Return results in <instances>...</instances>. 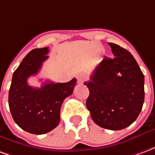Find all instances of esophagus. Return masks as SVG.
<instances>
[{
  "mask_svg": "<svg viewBox=\"0 0 155 155\" xmlns=\"http://www.w3.org/2000/svg\"><path fill=\"white\" fill-rule=\"evenodd\" d=\"M76 79H77L78 83L81 84V83H83V82L84 81V80H85V76H84V74H77V75H76Z\"/></svg>",
  "mask_w": 155,
  "mask_h": 155,
  "instance_id": "esophagus-1",
  "label": "esophagus"
}]
</instances>
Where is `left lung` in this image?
<instances>
[{
	"mask_svg": "<svg viewBox=\"0 0 155 155\" xmlns=\"http://www.w3.org/2000/svg\"><path fill=\"white\" fill-rule=\"evenodd\" d=\"M114 58L104 57L84 82L90 91L86 106L94 122L110 130L130 126L144 101V76L129 51L108 43Z\"/></svg>",
	"mask_w": 155,
	"mask_h": 155,
	"instance_id": "left-lung-1",
	"label": "left lung"
}]
</instances>
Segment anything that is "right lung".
Returning a JSON list of instances; mask_svg holds the SVG:
<instances>
[{
    "label": "right lung",
    "instance_id": "obj_1",
    "mask_svg": "<svg viewBox=\"0 0 155 155\" xmlns=\"http://www.w3.org/2000/svg\"><path fill=\"white\" fill-rule=\"evenodd\" d=\"M49 53L48 47L34 49L13 73L9 91V107L19 127L34 134L54 130L61 120V107L74 91L76 79L66 83L46 81L41 88L30 86L27 79L41 70Z\"/></svg>",
    "mask_w": 155,
    "mask_h": 155
}]
</instances>
